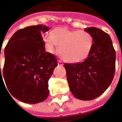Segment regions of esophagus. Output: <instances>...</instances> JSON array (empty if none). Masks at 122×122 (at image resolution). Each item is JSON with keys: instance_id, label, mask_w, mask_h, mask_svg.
<instances>
[{"instance_id": "obj_1", "label": "esophagus", "mask_w": 122, "mask_h": 122, "mask_svg": "<svg viewBox=\"0 0 122 122\" xmlns=\"http://www.w3.org/2000/svg\"><path fill=\"white\" fill-rule=\"evenodd\" d=\"M58 64L59 65H63V61H61V60H59V61H58Z\"/></svg>"}]
</instances>
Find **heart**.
Wrapping results in <instances>:
<instances>
[{
	"instance_id": "1",
	"label": "heart",
	"mask_w": 122,
	"mask_h": 122,
	"mask_svg": "<svg viewBox=\"0 0 122 122\" xmlns=\"http://www.w3.org/2000/svg\"><path fill=\"white\" fill-rule=\"evenodd\" d=\"M46 50L53 53L57 46L58 53L65 61L77 63L85 59L93 44V38L85 30H71L65 27H56L51 33L42 36Z\"/></svg>"
}]
</instances>
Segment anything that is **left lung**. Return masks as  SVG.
Segmentation results:
<instances>
[{
    "label": "left lung",
    "mask_w": 122,
    "mask_h": 122,
    "mask_svg": "<svg viewBox=\"0 0 122 122\" xmlns=\"http://www.w3.org/2000/svg\"><path fill=\"white\" fill-rule=\"evenodd\" d=\"M84 30L93 38L88 57L81 63H65L69 89L76 98L90 101L110 86L116 69V51L109 34L97 27Z\"/></svg>",
    "instance_id": "left-lung-1"
}]
</instances>
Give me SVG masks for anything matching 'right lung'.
I'll use <instances>...</instances> for the list:
<instances>
[{
	"label": "right lung",
	"instance_id": "obj_1",
	"mask_svg": "<svg viewBox=\"0 0 122 122\" xmlns=\"http://www.w3.org/2000/svg\"><path fill=\"white\" fill-rule=\"evenodd\" d=\"M49 29L41 24L21 29L5 48L3 77L6 88L23 103L42 102L49 94L48 80L57 66L56 57L46 52L42 40V34ZM0 76L2 78L1 71Z\"/></svg>",
	"mask_w": 122,
	"mask_h": 122
}]
</instances>
